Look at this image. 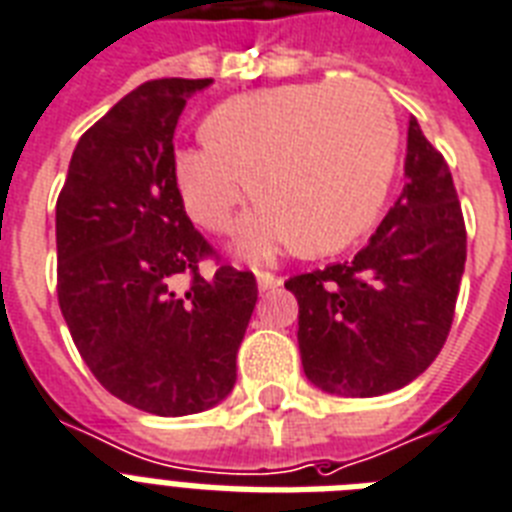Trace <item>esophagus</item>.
<instances>
[{"mask_svg": "<svg viewBox=\"0 0 512 512\" xmlns=\"http://www.w3.org/2000/svg\"><path fill=\"white\" fill-rule=\"evenodd\" d=\"M256 280H259V290H275L282 285L280 277L269 275V272H259V275H256Z\"/></svg>", "mask_w": 512, "mask_h": 512, "instance_id": "34e87169", "label": "esophagus"}]
</instances>
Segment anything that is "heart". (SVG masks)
<instances>
[{
  "instance_id": "b5f03b06",
  "label": "heart",
  "mask_w": 512,
  "mask_h": 512,
  "mask_svg": "<svg viewBox=\"0 0 512 512\" xmlns=\"http://www.w3.org/2000/svg\"><path fill=\"white\" fill-rule=\"evenodd\" d=\"M203 140L171 161L192 222L230 232L248 182L261 208L240 230L245 256L264 259L285 243L327 256L375 222L399 158V121L370 81H301L219 102Z\"/></svg>"
}]
</instances>
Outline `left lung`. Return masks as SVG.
<instances>
[{
	"label": "left lung",
	"instance_id": "left-lung-1",
	"mask_svg": "<svg viewBox=\"0 0 512 512\" xmlns=\"http://www.w3.org/2000/svg\"><path fill=\"white\" fill-rule=\"evenodd\" d=\"M402 195L343 264L290 277L306 378L338 396H380L439 357L465 272V219L444 155L412 118Z\"/></svg>",
	"mask_w": 512,
	"mask_h": 512
}]
</instances>
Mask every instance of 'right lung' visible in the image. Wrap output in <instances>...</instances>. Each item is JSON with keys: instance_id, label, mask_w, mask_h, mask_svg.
I'll use <instances>...</instances> for the list:
<instances>
[{"instance_id": "right-lung-1", "label": "right lung", "mask_w": 512, "mask_h": 512, "mask_svg": "<svg viewBox=\"0 0 512 512\" xmlns=\"http://www.w3.org/2000/svg\"><path fill=\"white\" fill-rule=\"evenodd\" d=\"M211 79H153L81 134L55 208L57 301L92 375L161 418L214 407L259 298L256 277L216 259L174 187V129ZM188 288H178V277Z\"/></svg>"}]
</instances>
